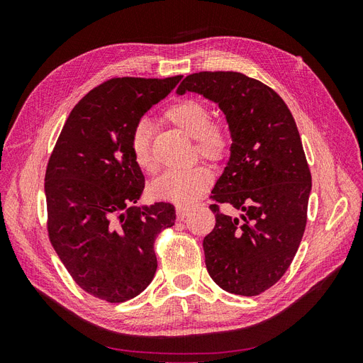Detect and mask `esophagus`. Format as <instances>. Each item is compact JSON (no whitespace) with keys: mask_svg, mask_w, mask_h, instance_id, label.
I'll return each mask as SVG.
<instances>
[{"mask_svg":"<svg viewBox=\"0 0 363 363\" xmlns=\"http://www.w3.org/2000/svg\"><path fill=\"white\" fill-rule=\"evenodd\" d=\"M175 213H177L179 221H183L186 216H189V208L183 207V206H177V208H175Z\"/></svg>","mask_w":363,"mask_h":363,"instance_id":"1","label":"esophagus"}]
</instances>
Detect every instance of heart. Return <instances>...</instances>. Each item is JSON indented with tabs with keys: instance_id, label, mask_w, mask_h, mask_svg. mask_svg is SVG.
<instances>
[{
	"instance_id": "heart-1",
	"label": "heart",
	"mask_w": 363,
	"mask_h": 363,
	"mask_svg": "<svg viewBox=\"0 0 363 363\" xmlns=\"http://www.w3.org/2000/svg\"><path fill=\"white\" fill-rule=\"evenodd\" d=\"M164 116L172 125L195 140L196 152L203 159L219 163L228 157L232 147L230 136L221 124L212 123L211 111L204 103L192 98L180 100L168 107ZM130 151L142 171L152 172L156 169L150 144V127L144 121L131 133ZM212 182V171L203 164L191 169H172L151 183V194L159 200L188 206L199 200L211 188Z\"/></svg>"
}]
</instances>
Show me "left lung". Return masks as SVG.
Here are the masks:
<instances>
[{
    "label": "left lung",
    "instance_id": "obj_1",
    "mask_svg": "<svg viewBox=\"0 0 363 363\" xmlns=\"http://www.w3.org/2000/svg\"><path fill=\"white\" fill-rule=\"evenodd\" d=\"M195 92L219 106L232 135L230 159L212 191L215 228L203 240L206 268L219 288L252 296L288 271L307 223L312 175L294 116L281 96L233 72H195L177 94ZM225 202L243 212L224 216Z\"/></svg>",
    "mask_w": 363,
    "mask_h": 363
}]
</instances>
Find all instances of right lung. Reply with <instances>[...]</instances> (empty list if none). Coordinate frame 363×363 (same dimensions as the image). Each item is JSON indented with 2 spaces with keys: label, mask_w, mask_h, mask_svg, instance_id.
Segmentation results:
<instances>
[{
  "label": "right lung",
  "mask_w": 363,
  "mask_h": 363,
  "mask_svg": "<svg viewBox=\"0 0 363 363\" xmlns=\"http://www.w3.org/2000/svg\"><path fill=\"white\" fill-rule=\"evenodd\" d=\"M182 75L116 77L71 111L45 172L47 228L74 281L96 298L124 303L151 283L155 240L172 227L171 203L136 207L145 179L130 151L140 118Z\"/></svg>",
  "instance_id": "obj_1"
}]
</instances>
